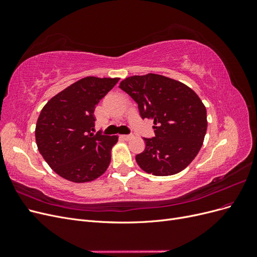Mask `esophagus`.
Wrapping results in <instances>:
<instances>
[{
  "label": "esophagus",
  "mask_w": 257,
  "mask_h": 257,
  "mask_svg": "<svg viewBox=\"0 0 257 257\" xmlns=\"http://www.w3.org/2000/svg\"><path fill=\"white\" fill-rule=\"evenodd\" d=\"M120 137L123 139V141H130V139L133 138V135H132V134H128V135H121Z\"/></svg>",
  "instance_id": "esophagus-1"
}]
</instances>
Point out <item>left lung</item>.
Returning a JSON list of instances; mask_svg holds the SVG:
<instances>
[{
  "label": "left lung",
  "mask_w": 257,
  "mask_h": 257,
  "mask_svg": "<svg viewBox=\"0 0 257 257\" xmlns=\"http://www.w3.org/2000/svg\"><path fill=\"white\" fill-rule=\"evenodd\" d=\"M119 88L138 105L142 119L153 120L154 137L146 138L136 162L146 173L170 176L195 159L207 131V111L188 85L157 74L132 76Z\"/></svg>",
  "instance_id": "1"
}]
</instances>
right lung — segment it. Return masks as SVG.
Returning a JSON list of instances; mask_svg holds the SVG:
<instances>
[{"label":"right lung","instance_id":"right-lung-1","mask_svg":"<svg viewBox=\"0 0 257 257\" xmlns=\"http://www.w3.org/2000/svg\"><path fill=\"white\" fill-rule=\"evenodd\" d=\"M119 78L85 77L53 96L44 106L36 123L38 151L62 178L89 182L103 175L110 163L116 136L94 131L93 113L97 103Z\"/></svg>","mask_w":257,"mask_h":257}]
</instances>
